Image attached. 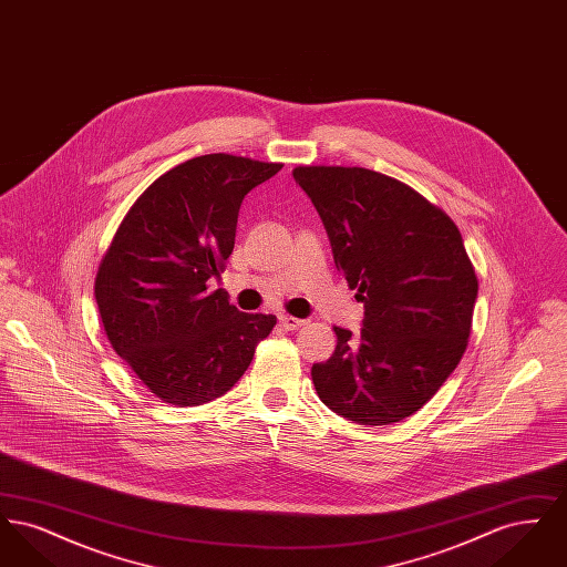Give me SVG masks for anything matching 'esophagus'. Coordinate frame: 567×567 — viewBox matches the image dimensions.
Wrapping results in <instances>:
<instances>
[{
    "label": "esophagus",
    "mask_w": 567,
    "mask_h": 567,
    "mask_svg": "<svg viewBox=\"0 0 567 567\" xmlns=\"http://www.w3.org/2000/svg\"><path fill=\"white\" fill-rule=\"evenodd\" d=\"M278 321H280V324H282L287 331H296L301 324H306L303 319H297V317H291V315H280Z\"/></svg>",
    "instance_id": "obj_1"
}]
</instances>
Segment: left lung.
<instances>
[{"label": "left lung", "instance_id": "obj_1", "mask_svg": "<svg viewBox=\"0 0 567 567\" xmlns=\"http://www.w3.org/2000/svg\"><path fill=\"white\" fill-rule=\"evenodd\" d=\"M293 178L365 308L361 333L333 327L338 347L312 365L315 389L349 421L398 423L432 400L467 347L478 278L457 225L374 169L299 165Z\"/></svg>", "mask_w": 567, "mask_h": 567}]
</instances>
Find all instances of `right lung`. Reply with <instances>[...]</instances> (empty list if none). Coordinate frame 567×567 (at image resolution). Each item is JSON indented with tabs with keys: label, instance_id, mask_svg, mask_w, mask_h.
<instances>
[{
	"label": "right lung",
	"instance_id": "obj_1",
	"mask_svg": "<svg viewBox=\"0 0 567 567\" xmlns=\"http://www.w3.org/2000/svg\"><path fill=\"white\" fill-rule=\"evenodd\" d=\"M280 167L225 153L181 163L135 199L112 238L95 276L104 331L165 404L225 395L276 324L208 291V280L234 250L244 195Z\"/></svg>",
	"mask_w": 567,
	"mask_h": 567
}]
</instances>
